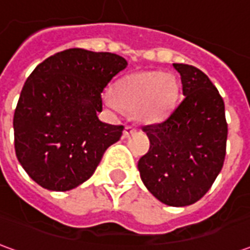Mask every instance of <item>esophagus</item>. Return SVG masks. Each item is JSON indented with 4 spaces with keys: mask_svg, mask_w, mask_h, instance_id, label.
Returning a JSON list of instances; mask_svg holds the SVG:
<instances>
[{
    "mask_svg": "<svg viewBox=\"0 0 250 250\" xmlns=\"http://www.w3.org/2000/svg\"><path fill=\"white\" fill-rule=\"evenodd\" d=\"M135 131H136V128L134 127V125H125V131H123V136H125V138H127V136H130L131 134H134Z\"/></svg>",
    "mask_w": 250,
    "mask_h": 250,
    "instance_id": "1",
    "label": "esophagus"
}]
</instances>
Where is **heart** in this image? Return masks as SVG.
I'll list each match as a JSON object with an SVG mask.
<instances>
[{
  "mask_svg": "<svg viewBox=\"0 0 250 250\" xmlns=\"http://www.w3.org/2000/svg\"><path fill=\"white\" fill-rule=\"evenodd\" d=\"M178 84L171 75L157 71L131 73L123 77L114 93H104V105L112 112L125 108L145 122H157L175 102Z\"/></svg>",
  "mask_w": 250,
  "mask_h": 250,
  "instance_id": "obj_1",
  "label": "heart"
}]
</instances>
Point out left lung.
<instances>
[{"label": "left lung", "instance_id": "1", "mask_svg": "<svg viewBox=\"0 0 250 250\" xmlns=\"http://www.w3.org/2000/svg\"><path fill=\"white\" fill-rule=\"evenodd\" d=\"M185 98L166 119L143 125L150 148L138 170L148 191L168 206L195 204L224 166L228 139L225 104L198 68L173 64Z\"/></svg>", "mask_w": 250, "mask_h": 250}]
</instances>
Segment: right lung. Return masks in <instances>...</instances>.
Wrapping results in <instances>:
<instances>
[{
  "label": "right lung",
  "instance_id": "add662e5",
  "mask_svg": "<svg viewBox=\"0 0 250 250\" xmlns=\"http://www.w3.org/2000/svg\"><path fill=\"white\" fill-rule=\"evenodd\" d=\"M125 66L119 55L72 48L30 73L14 111V150L36 184L66 191L91 178L125 128L103 123L98 112L103 89Z\"/></svg>",
  "mask_w": 250,
  "mask_h": 250
}]
</instances>
